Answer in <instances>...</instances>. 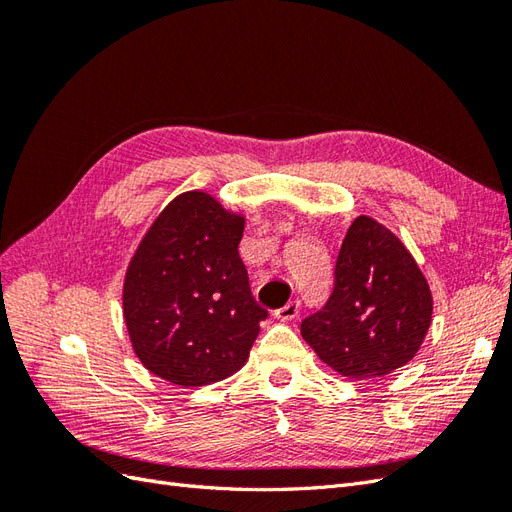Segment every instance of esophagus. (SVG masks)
Segmentation results:
<instances>
[{
  "instance_id": "obj_1",
  "label": "esophagus",
  "mask_w": 512,
  "mask_h": 512,
  "mask_svg": "<svg viewBox=\"0 0 512 512\" xmlns=\"http://www.w3.org/2000/svg\"><path fill=\"white\" fill-rule=\"evenodd\" d=\"M299 307H301V303L294 299V301H290V303H286L284 307H280L275 312V318L277 320H284V322H288V320H294L299 316Z\"/></svg>"
}]
</instances>
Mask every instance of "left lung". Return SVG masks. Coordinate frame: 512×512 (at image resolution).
Here are the masks:
<instances>
[{
  "label": "left lung",
  "instance_id": "1",
  "mask_svg": "<svg viewBox=\"0 0 512 512\" xmlns=\"http://www.w3.org/2000/svg\"><path fill=\"white\" fill-rule=\"evenodd\" d=\"M431 312L429 284L406 245L359 215L337 254L331 297L301 322V335L337 374L382 378L414 359Z\"/></svg>",
  "mask_w": 512,
  "mask_h": 512
}]
</instances>
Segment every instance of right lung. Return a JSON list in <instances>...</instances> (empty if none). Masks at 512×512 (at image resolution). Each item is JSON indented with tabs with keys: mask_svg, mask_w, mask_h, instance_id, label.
Returning <instances> with one entry per match:
<instances>
[{
	"mask_svg": "<svg viewBox=\"0 0 512 512\" xmlns=\"http://www.w3.org/2000/svg\"><path fill=\"white\" fill-rule=\"evenodd\" d=\"M245 218L207 192L164 207L123 280V320L141 363L190 389L239 371L267 318L239 256Z\"/></svg>",
	"mask_w": 512,
	"mask_h": 512,
	"instance_id": "right-lung-1",
	"label": "right lung"
}]
</instances>
